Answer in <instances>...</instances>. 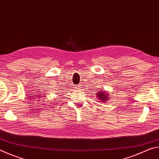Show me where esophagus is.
Instances as JSON below:
<instances>
[{"label": "esophagus", "instance_id": "1", "mask_svg": "<svg viewBox=\"0 0 159 159\" xmlns=\"http://www.w3.org/2000/svg\"><path fill=\"white\" fill-rule=\"evenodd\" d=\"M79 85H77L76 87V89H79Z\"/></svg>", "mask_w": 159, "mask_h": 159}]
</instances>
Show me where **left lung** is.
Segmentation results:
<instances>
[{"instance_id":"obj_1","label":"left lung","mask_w":159,"mask_h":159,"mask_svg":"<svg viewBox=\"0 0 159 159\" xmlns=\"http://www.w3.org/2000/svg\"><path fill=\"white\" fill-rule=\"evenodd\" d=\"M95 97L96 98H98L97 99L100 101L101 102H106L108 101V99L110 98V95L108 93V92L104 90L102 87L99 88L98 87L96 90H95Z\"/></svg>"}]
</instances>
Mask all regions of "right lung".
I'll return each mask as SVG.
<instances>
[{
  "mask_svg": "<svg viewBox=\"0 0 159 159\" xmlns=\"http://www.w3.org/2000/svg\"><path fill=\"white\" fill-rule=\"evenodd\" d=\"M55 91H59V90H55Z\"/></svg>",
  "mask_w": 159,
  "mask_h": 159,
  "instance_id": "obj_1",
  "label": "right lung"
}]
</instances>
